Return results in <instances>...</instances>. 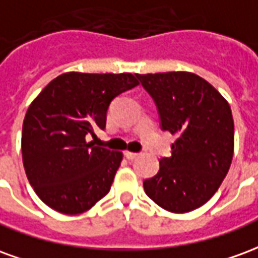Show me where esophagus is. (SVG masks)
I'll use <instances>...</instances> for the list:
<instances>
[{"label": "esophagus", "instance_id": "esophagus-1", "mask_svg": "<svg viewBox=\"0 0 258 258\" xmlns=\"http://www.w3.org/2000/svg\"><path fill=\"white\" fill-rule=\"evenodd\" d=\"M124 156L127 157L128 160H134L135 157H138V153H134V152H125Z\"/></svg>", "mask_w": 258, "mask_h": 258}]
</instances>
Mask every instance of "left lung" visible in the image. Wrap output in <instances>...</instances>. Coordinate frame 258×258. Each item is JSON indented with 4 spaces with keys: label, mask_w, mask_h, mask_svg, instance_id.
Masks as SVG:
<instances>
[{
    "label": "left lung",
    "mask_w": 258,
    "mask_h": 258,
    "mask_svg": "<svg viewBox=\"0 0 258 258\" xmlns=\"http://www.w3.org/2000/svg\"><path fill=\"white\" fill-rule=\"evenodd\" d=\"M156 103L162 130L178 138L145 194L171 213H188L210 200L233 156V118L227 99L198 74H137Z\"/></svg>",
    "instance_id": "left-lung-1"
}]
</instances>
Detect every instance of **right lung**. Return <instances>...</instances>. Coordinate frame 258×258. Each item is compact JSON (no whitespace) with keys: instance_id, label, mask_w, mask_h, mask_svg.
Returning a JSON list of instances; mask_svg holds the SVG:
<instances>
[{"instance_id":"obj_1","label":"right lung","mask_w":258,"mask_h":258,"mask_svg":"<svg viewBox=\"0 0 258 258\" xmlns=\"http://www.w3.org/2000/svg\"><path fill=\"white\" fill-rule=\"evenodd\" d=\"M138 84L131 73L69 72L31 102L23 120L22 157L27 179L45 205L74 216L106 196L123 153L85 138L106 127L110 102Z\"/></svg>"}]
</instances>
